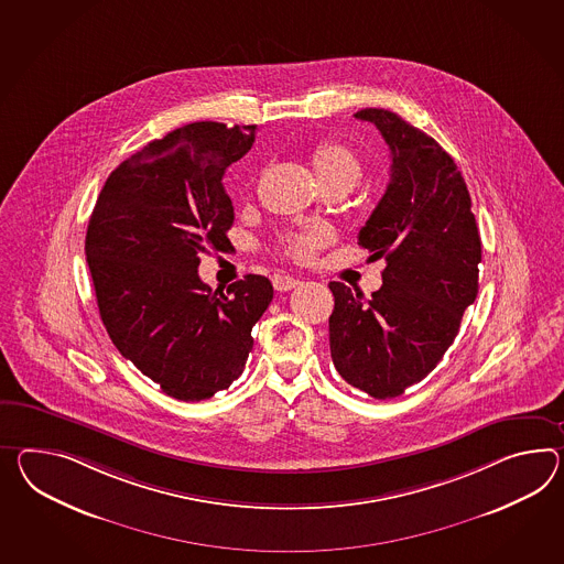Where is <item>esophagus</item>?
<instances>
[{"mask_svg": "<svg viewBox=\"0 0 564 564\" xmlns=\"http://www.w3.org/2000/svg\"><path fill=\"white\" fill-rule=\"evenodd\" d=\"M297 285H300V281H297L295 276L276 275L275 279H273V288H275L276 291H281V293L291 291V289H295Z\"/></svg>", "mask_w": 564, "mask_h": 564, "instance_id": "1", "label": "esophagus"}]
</instances>
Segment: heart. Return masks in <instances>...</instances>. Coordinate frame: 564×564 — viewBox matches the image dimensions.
Returning <instances> with one entry per match:
<instances>
[{
    "label": "heart",
    "instance_id": "b5f03b06",
    "mask_svg": "<svg viewBox=\"0 0 564 564\" xmlns=\"http://www.w3.org/2000/svg\"><path fill=\"white\" fill-rule=\"evenodd\" d=\"M312 165L324 187L344 185L352 189L362 177V161L348 144L338 140H324L312 151ZM332 234L324 226H307L283 234L279 240L281 252L295 262H312L317 252L328 247Z\"/></svg>",
    "mask_w": 564,
    "mask_h": 564
}]
</instances>
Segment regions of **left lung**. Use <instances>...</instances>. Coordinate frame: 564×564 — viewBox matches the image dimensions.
I'll return each instance as SVG.
<instances>
[{
	"instance_id": "obj_1",
	"label": "left lung",
	"mask_w": 564,
	"mask_h": 564,
	"mask_svg": "<svg viewBox=\"0 0 564 564\" xmlns=\"http://www.w3.org/2000/svg\"><path fill=\"white\" fill-rule=\"evenodd\" d=\"M391 151V180L358 245L384 259L367 300L332 281L330 352L344 381L375 399L399 398L434 371L479 291L481 236L453 156L398 113L367 108Z\"/></svg>"
}]
</instances>
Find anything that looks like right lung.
<instances>
[{"label":"right lung","mask_w":564,"mask_h":564,"mask_svg":"<svg viewBox=\"0 0 564 564\" xmlns=\"http://www.w3.org/2000/svg\"><path fill=\"white\" fill-rule=\"evenodd\" d=\"M257 126L195 122L126 159L97 197L85 257L111 343L181 401H202L238 379L252 326L273 300L267 276L214 289L199 254L230 245L226 169L252 147Z\"/></svg>","instance_id":"1"}]
</instances>
